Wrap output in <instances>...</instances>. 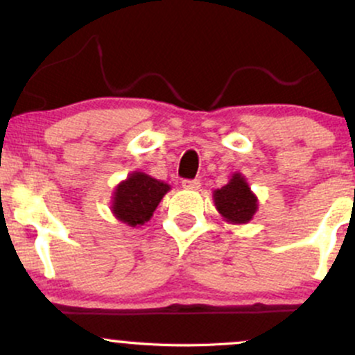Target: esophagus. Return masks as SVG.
<instances>
[{
  "label": "esophagus",
  "mask_w": 355,
  "mask_h": 355,
  "mask_svg": "<svg viewBox=\"0 0 355 355\" xmlns=\"http://www.w3.org/2000/svg\"><path fill=\"white\" fill-rule=\"evenodd\" d=\"M182 187L187 190H198L200 189V182L198 180H183Z\"/></svg>",
  "instance_id": "obj_1"
}]
</instances>
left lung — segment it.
Here are the masks:
<instances>
[{"label":"left lung","instance_id":"obj_1","mask_svg":"<svg viewBox=\"0 0 355 355\" xmlns=\"http://www.w3.org/2000/svg\"><path fill=\"white\" fill-rule=\"evenodd\" d=\"M215 209L225 222L243 225L254 218L259 209V198L250 190L242 173L235 172L227 185L214 191Z\"/></svg>","mask_w":355,"mask_h":355}]
</instances>
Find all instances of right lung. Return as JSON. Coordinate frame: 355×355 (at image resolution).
<instances>
[{
  "instance_id": "obj_1",
  "label": "right lung",
  "mask_w": 355,
  "mask_h": 355,
  "mask_svg": "<svg viewBox=\"0 0 355 355\" xmlns=\"http://www.w3.org/2000/svg\"><path fill=\"white\" fill-rule=\"evenodd\" d=\"M168 190V183L144 172H132L115 187L110 209L120 222L130 227H140L152 218Z\"/></svg>"
}]
</instances>
